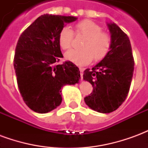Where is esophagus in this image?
I'll return each instance as SVG.
<instances>
[{
  "label": "esophagus",
  "instance_id": "esophagus-1",
  "mask_svg": "<svg viewBox=\"0 0 148 148\" xmlns=\"http://www.w3.org/2000/svg\"><path fill=\"white\" fill-rule=\"evenodd\" d=\"M79 71H80V74H81V77L82 79V75H83V71H84V68L82 67H79Z\"/></svg>",
  "mask_w": 148,
  "mask_h": 148
}]
</instances>
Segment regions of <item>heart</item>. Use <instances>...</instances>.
<instances>
[{
  "label": "heart",
  "instance_id": "obj_1",
  "mask_svg": "<svg viewBox=\"0 0 148 148\" xmlns=\"http://www.w3.org/2000/svg\"><path fill=\"white\" fill-rule=\"evenodd\" d=\"M77 36L86 37L82 42L81 50L68 51L65 57L78 66H85L94 58L101 61L109 54L112 46V38L108 32H102L101 27L90 20H84L74 26ZM74 33L69 27L62 28L58 34V43L63 50H70L73 46Z\"/></svg>",
  "mask_w": 148,
  "mask_h": 148
}]
</instances>
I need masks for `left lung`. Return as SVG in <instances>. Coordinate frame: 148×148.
Here are the masks:
<instances>
[{
	"label": "left lung",
	"instance_id": "obj_1",
	"mask_svg": "<svg viewBox=\"0 0 148 148\" xmlns=\"http://www.w3.org/2000/svg\"><path fill=\"white\" fill-rule=\"evenodd\" d=\"M111 34L109 54L91 70L84 71L83 79L93 87L84 100L94 111L109 113L117 109L127 97L133 76L134 58L130 40L115 23L107 24Z\"/></svg>",
	"mask_w": 148,
	"mask_h": 148
}]
</instances>
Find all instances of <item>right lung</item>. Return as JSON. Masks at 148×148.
Listing matches in <instances>:
<instances>
[{"label":"right lung","instance_id":"1","mask_svg":"<svg viewBox=\"0 0 148 148\" xmlns=\"http://www.w3.org/2000/svg\"><path fill=\"white\" fill-rule=\"evenodd\" d=\"M74 16L44 14L25 29L15 52L14 69L23 100L32 110L47 113L62 102V88L78 83L80 71L70 61L55 62L62 58L58 34Z\"/></svg>","mask_w":148,"mask_h":148}]
</instances>
